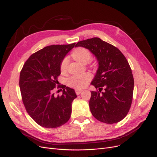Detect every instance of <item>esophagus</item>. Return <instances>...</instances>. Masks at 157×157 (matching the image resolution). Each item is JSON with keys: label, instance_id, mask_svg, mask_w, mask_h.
I'll return each mask as SVG.
<instances>
[{"label": "esophagus", "instance_id": "esophagus-1", "mask_svg": "<svg viewBox=\"0 0 157 157\" xmlns=\"http://www.w3.org/2000/svg\"><path fill=\"white\" fill-rule=\"evenodd\" d=\"M75 92L76 95H79L82 92H83V90H76Z\"/></svg>", "mask_w": 157, "mask_h": 157}]
</instances>
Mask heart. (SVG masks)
<instances>
[{
    "label": "heart",
    "mask_w": 157,
    "mask_h": 157,
    "mask_svg": "<svg viewBox=\"0 0 157 157\" xmlns=\"http://www.w3.org/2000/svg\"><path fill=\"white\" fill-rule=\"evenodd\" d=\"M71 55L74 59L81 62L83 63H86L92 60V53L88 49L84 47H78L74 49L72 51ZM69 59L67 57H64L62 59L60 69L61 72H64L67 70ZM92 76L89 73H85L81 74H76L72 76L68 81L69 85L76 89H80L86 86L90 81L92 79Z\"/></svg>",
    "instance_id": "b5f03b06"
}]
</instances>
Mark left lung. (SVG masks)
<instances>
[{"label":"left lung","mask_w":157,"mask_h":157,"mask_svg":"<svg viewBox=\"0 0 157 157\" xmlns=\"http://www.w3.org/2000/svg\"><path fill=\"white\" fill-rule=\"evenodd\" d=\"M75 46L88 49L98 62L91 83L98 88L91 92L89 105L92 115L108 124L120 121L130 110L134 92V78L125 56L117 47L98 37L79 41Z\"/></svg>","instance_id":"1"}]
</instances>
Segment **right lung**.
I'll return each mask as SVG.
<instances>
[{
    "label": "right lung",
    "instance_id": "right-lung-1",
    "mask_svg": "<svg viewBox=\"0 0 157 157\" xmlns=\"http://www.w3.org/2000/svg\"><path fill=\"white\" fill-rule=\"evenodd\" d=\"M75 44L44 47L29 58L20 72L23 103L30 117L41 127H59L71 117L72 102L77 97L74 90L58 85L57 88L63 89V94L55 97L53 90L59 83L60 63Z\"/></svg>",
    "mask_w": 157,
    "mask_h": 157
}]
</instances>
